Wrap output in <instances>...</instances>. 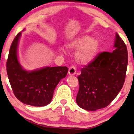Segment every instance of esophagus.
I'll return each instance as SVG.
<instances>
[{"label": "esophagus", "mask_w": 134, "mask_h": 134, "mask_svg": "<svg viewBox=\"0 0 134 134\" xmlns=\"http://www.w3.org/2000/svg\"><path fill=\"white\" fill-rule=\"evenodd\" d=\"M76 72V69L75 66H71V67H69V75L72 76L75 75Z\"/></svg>", "instance_id": "esophagus-1"}]
</instances>
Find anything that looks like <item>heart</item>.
Returning <instances> with one entry per match:
<instances>
[{"label": "heart", "mask_w": 134, "mask_h": 134, "mask_svg": "<svg viewBox=\"0 0 134 134\" xmlns=\"http://www.w3.org/2000/svg\"><path fill=\"white\" fill-rule=\"evenodd\" d=\"M99 42L89 36H83L75 39L67 47L71 49H78L76 53V59L82 64H88L92 61L99 49Z\"/></svg>", "instance_id": "b5f03b06"}]
</instances>
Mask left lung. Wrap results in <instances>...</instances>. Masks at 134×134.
<instances>
[{"mask_svg":"<svg viewBox=\"0 0 134 134\" xmlns=\"http://www.w3.org/2000/svg\"><path fill=\"white\" fill-rule=\"evenodd\" d=\"M112 53H100L83 67L78 76L76 103L83 109L95 111L107 107L122 88L128 63L127 47L116 34Z\"/></svg>","mask_w":134,"mask_h":134,"instance_id":"left-lung-1","label":"left lung"}]
</instances>
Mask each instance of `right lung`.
I'll return each mask as SVG.
<instances>
[{
	"mask_svg": "<svg viewBox=\"0 0 134 134\" xmlns=\"http://www.w3.org/2000/svg\"><path fill=\"white\" fill-rule=\"evenodd\" d=\"M19 32L10 46L7 61V72L15 97L24 104L35 107L48 105L59 82L65 77L67 67H53L27 72L21 68L17 58Z\"/></svg>",
	"mask_w": 134,
	"mask_h": 134,
	"instance_id": "right-lung-1",
	"label": "right lung"
}]
</instances>
